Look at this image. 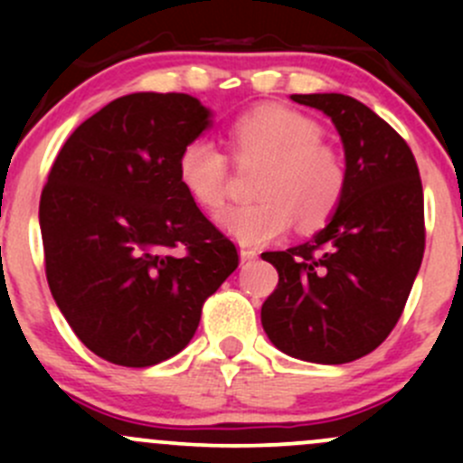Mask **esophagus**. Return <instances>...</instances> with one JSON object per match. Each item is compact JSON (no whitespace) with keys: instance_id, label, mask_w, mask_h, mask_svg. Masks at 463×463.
<instances>
[{"instance_id":"34e87169","label":"esophagus","mask_w":463,"mask_h":463,"mask_svg":"<svg viewBox=\"0 0 463 463\" xmlns=\"http://www.w3.org/2000/svg\"><path fill=\"white\" fill-rule=\"evenodd\" d=\"M260 255V250L258 249H250V246H241L240 249V258H241V261H250V260H255Z\"/></svg>"}]
</instances>
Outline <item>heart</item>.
<instances>
[{
	"instance_id": "obj_1",
	"label": "heart",
	"mask_w": 463,
	"mask_h": 463,
	"mask_svg": "<svg viewBox=\"0 0 463 463\" xmlns=\"http://www.w3.org/2000/svg\"><path fill=\"white\" fill-rule=\"evenodd\" d=\"M237 165H264L255 184L258 203L232 205L217 214L228 235L241 244H266L291 228L314 231L331 219L349 181L345 154L322 141V129L309 116L284 107H260L228 129ZM176 175L190 199L217 210L228 194V158L210 138L184 145Z\"/></svg>"
}]
</instances>
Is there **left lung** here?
I'll return each mask as SVG.
<instances>
[{
  "label": "left lung",
  "mask_w": 463,
  "mask_h": 463,
  "mask_svg": "<svg viewBox=\"0 0 463 463\" xmlns=\"http://www.w3.org/2000/svg\"><path fill=\"white\" fill-rule=\"evenodd\" d=\"M291 100L329 116L349 181L314 240L261 253L279 273L261 326L288 356L343 365L374 352L403 314L426 250L421 176L408 143L356 98L293 93Z\"/></svg>",
  "instance_id": "1"
}]
</instances>
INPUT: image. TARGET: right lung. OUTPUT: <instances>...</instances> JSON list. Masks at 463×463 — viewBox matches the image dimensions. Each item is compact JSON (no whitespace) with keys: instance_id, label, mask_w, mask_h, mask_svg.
Returning a JSON list of instances; mask_svg holds the SVG:
<instances>
[{"instance_id":"1","label":"right lung","mask_w":463,"mask_h":463,"mask_svg":"<svg viewBox=\"0 0 463 463\" xmlns=\"http://www.w3.org/2000/svg\"><path fill=\"white\" fill-rule=\"evenodd\" d=\"M210 125L188 93H129L78 125L40 197L46 282L96 356L149 367L179 354L203 302L240 266L235 244L176 175Z\"/></svg>"}]
</instances>
